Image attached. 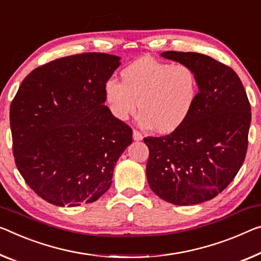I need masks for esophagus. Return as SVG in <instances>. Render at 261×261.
<instances>
[{"label":"esophagus","mask_w":261,"mask_h":261,"mask_svg":"<svg viewBox=\"0 0 261 261\" xmlns=\"http://www.w3.org/2000/svg\"><path fill=\"white\" fill-rule=\"evenodd\" d=\"M133 139H134V141H141V140L143 139V136L141 133H140V132L133 130Z\"/></svg>","instance_id":"esophagus-1"}]
</instances>
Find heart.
I'll list each match as a JSON object with an SVG mask.
<instances>
[{"instance_id": "heart-1", "label": "heart", "mask_w": 261, "mask_h": 261, "mask_svg": "<svg viewBox=\"0 0 261 261\" xmlns=\"http://www.w3.org/2000/svg\"><path fill=\"white\" fill-rule=\"evenodd\" d=\"M121 82L108 79L105 99L112 114L127 120L139 114V125L171 133L189 117L198 97V77L187 64H170L150 57L136 59L121 71Z\"/></svg>"}]
</instances>
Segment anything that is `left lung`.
<instances>
[{
    "instance_id": "obj_1",
    "label": "left lung",
    "mask_w": 261,
    "mask_h": 261,
    "mask_svg": "<svg viewBox=\"0 0 261 261\" xmlns=\"http://www.w3.org/2000/svg\"><path fill=\"white\" fill-rule=\"evenodd\" d=\"M187 64L198 77V97L181 127L143 141L149 149L146 172L150 189L175 205L210 200L243 166L251 125V105L237 73L197 52H162Z\"/></svg>"
}]
</instances>
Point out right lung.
Returning <instances> with one entry per match:
<instances>
[{
	"mask_svg": "<svg viewBox=\"0 0 261 261\" xmlns=\"http://www.w3.org/2000/svg\"><path fill=\"white\" fill-rule=\"evenodd\" d=\"M120 59L99 52L56 59L31 71L11 101L16 167L54 205L95 202L132 143L130 127L103 105L105 84Z\"/></svg>",
	"mask_w": 261,
	"mask_h": 261,
	"instance_id": "1",
	"label": "right lung"
}]
</instances>
